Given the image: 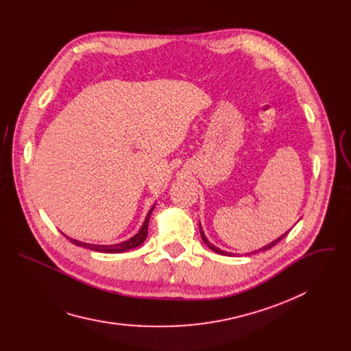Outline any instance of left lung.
<instances>
[{
	"label": "left lung",
	"mask_w": 351,
	"mask_h": 351,
	"mask_svg": "<svg viewBox=\"0 0 351 351\" xmlns=\"http://www.w3.org/2000/svg\"><path fill=\"white\" fill-rule=\"evenodd\" d=\"M289 232H290V230H287V232H286V233H283V234H282V236H280V237H278V239H276V240H274V241H271V243H269V244H267V245H264V247H261V248H260V250H256V252H253V253H254V254H256V253H260V252H265V250H268V248H271V247H274V245H275V244H276V243H279V241H280V240H282V239H283V237H285V236H286V234H287V233H289ZM199 233H202V239H203V241H204V243H206V244H207V245H208V247H210V248H211V250H213V252H215V253H218V254H222V256H230V257H232V256H233V254H232V253H226V252H223V250H221V248H218V247H215V245H214V244H211V243H210V241H208V239H207V237H206V233H204V232H203V229H202V225H199ZM253 253H250V254H253ZM247 256H248V254H247Z\"/></svg>",
	"instance_id": "left-lung-1"
}]
</instances>
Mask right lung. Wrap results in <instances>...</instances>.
<instances>
[{"mask_svg": "<svg viewBox=\"0 0 351 351\" xmlns=\"http://www.w3.org/2000/svg\"><path fill=\"white\" fill-rule=\"evenodd\" d=\"M156 204L153 206V208L148 211L140 230L133 236L130 237L129 240H125L122 243H118V244H91V243H84V241H79V240H75V239H69L71 243L76 244V245H80V247H84V248H90L93 250V252H98V253H123V252H128V250H132V248H136L138 247L141 243H144L145 237H147V233H148V222H149V217H152V213L154 210Z\"/></svg>", "mask_w": 351, "mask_h": 351, "instance_id": "obj_1", "label": "right lung"}]
</instances>
